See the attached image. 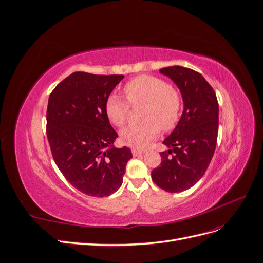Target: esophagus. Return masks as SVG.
Segmentation results:
<instances>
[{
	"label": "esophagus",
	"instance_id": "1",
	"mask_svg": "<svg viewBox=\"0 0 263 263\" xmlns=\"http://www.w3.org/2000/svg\"><path fill=\"white\" fill-rule=\"evenodd\" d=\"M132 153H133L134 157H137V156H140L142 154H145L146 151L145 150H140V149H136V148H133L132 149Z\"/></svg>",
	"mask_w": 263,
	"mask_h": 263
}]
</instances>
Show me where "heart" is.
<instances>
[{
	"instance_id": "b5f03b06",
	"label": "heart",
	"mask_w": 263,
	"mask_h": 263,
	"mask_svg": "<svg viewBox=\"0 0 263 263\" xmlns=\"http://www.w3.org/2000/svg\"><path fill=\"white\" fill-rule=\"evenodd\" d=\"M132 103H148L146 124L130 125L121 133L123 144L136 149L149 146L163 130L172 129L179 121L181 98L179 93L161 79L153 76H139L124 86ZM129 103L118 95H110L105 103V113L116 126H123L129 116Z\"/></svg>"
}]
</instances>
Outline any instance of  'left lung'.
<instances>
[{
	"label": "left lung",
	"mask_w": 263,
	"mask_h": 263,
	"mask_svg": "<svg viewBox=\"0 0 263 263\" xmlns=\"http://www.w3.org/2000/svg\"><path fill=\"white\" fill-rule=\"evenodd\" d=\"M182 95L183 112L176 128L163 140L161 164L151 172L156 184L179 193L201 180L212 160L218 134V102L212 86L196 71L181 66L159 70Z\"/></svg>",
	"instance_id": "1"
}]
</instances>
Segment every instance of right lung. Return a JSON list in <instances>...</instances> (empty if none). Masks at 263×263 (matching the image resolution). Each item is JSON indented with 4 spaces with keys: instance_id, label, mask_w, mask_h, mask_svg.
<instances>
[{
    "instance_id": "obj_1",
    "label": "right lung",
    "mask_w": 263,
    "mask_h": 263,
    "mask_svg": "<svg viewBox=\"0 0 263 263\" xmlns=\"http://www.w3.org/2000/svg\"><path fill=\"white\" fill-rule=\"evenodd\" d=\"M124 76L74 72L51 92L47 108V137L63 177L83 194L104 197L121 187L128 147H114L118 137L105 103Z\"/></svg>"
}]
</instances>
